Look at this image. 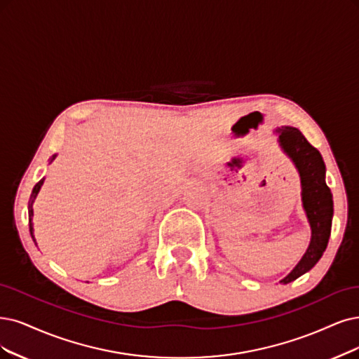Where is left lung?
<instances>
[{
	"label": "left lung",
	"mask_w": 359,
	"mask_h": 359,
	"mask_svg": "<svg viewBox=\"0 0 359 359\" xmlns=\"http://www.w3.org/2000/svg\"><path fill=\"white\" fill-rule=\"evenodd\" d=\"M276 131L280 133L278 142L281 149L299 171L302 203L312 231L306 253L303 255L296 268L281 280L283 284H288L311 271L325 251L331 233V219H333V195L325 183V164L320 151L313 148L294 127H281Z\"/></svg>",
	"instance_id": "8db88e82"
}]
</instances>
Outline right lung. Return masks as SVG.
<instances>
[{"label":"right lung","mask_w":359,"mask_h":359,"mask_svg":"<svg viewBox=\"0 0 359 359\" xmlns=\"http://www.w3.org/2000/svg\"><path fill=\"white\" fill-rule=\"evenodd\" d=\"M56 158V155H53L51 156V159H50V163L53 161V159ZM43 183H44V179H41L39 180L35 187H34V189H32V194H31V200H29V205H28V210H29V232H31V236H32V240H34V243H35V236H34V223H32V216H34V210H32V204H34V200H35V196L38 195V192H39V189H41V187H43ZM36 244V243H35Z\"/></svg>","instance_id":"right-lung-1"}]
</instances>
